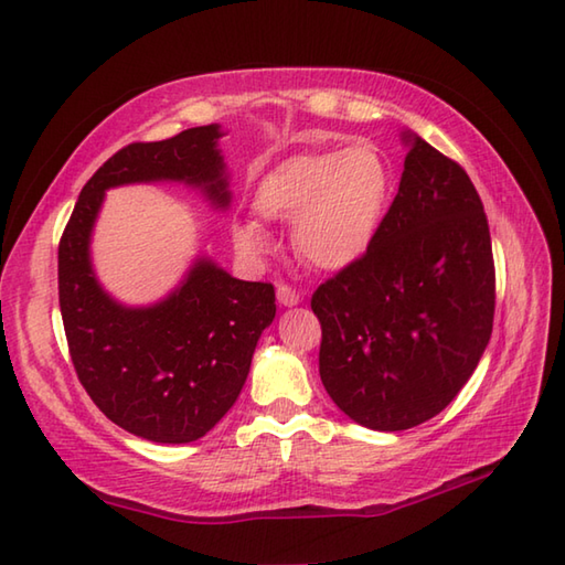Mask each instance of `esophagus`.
I'll return each instance as SVG.
<instances>
[{
    "label": "esophagus",
    "mask_w": 565,
    "mask_h": 565,
    "mask_svg": "<svg viewBox=\"0 0 565 565\" xmlns=\"http://www.w3.org/2000/svg\"><path fill=\"white\" fill-rule=\"evenodd\" d=\"M276 298H279V303L281 306H298L303 301V296L298 294L294 286H289V284H279L276 286Z\"/></svg>",
    "instance_id": "obj_1"
}]
</instances>
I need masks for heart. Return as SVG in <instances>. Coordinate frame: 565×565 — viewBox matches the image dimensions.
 I'll return each mask as SVG.
<instances>
[{
    "instance_id": "1",
    "label": "heart",
    "mask_w": 565,
    "mask_h": 565,
    "mask_svg": "<svg viewBox=\"0 0 565 565\" xmlns=\"http://www.w3.org/2000/svg\"><path fill=\"white\" fill-rule=\"evenodd\" d=\"M393 191L391 164L376 146L306 152L276 164L255 189V211L267 221L294 223V247L308 264L340 271L374 245ZM237 249L259 259L271 237L255 221L233 227Z\"/></svg>"
}]
</instances>
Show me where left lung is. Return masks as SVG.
<instances>
[{"mask_svg":"<svg viewBox=\"0 0 565 565\" xmlns=\"http://www.w3.org/2000/svg\"><path fill=\"white\" fill-rule=\"evenodd\" d=\"M398 194L374 245L318 286L320 379L340 411L379 431L439 415L493 332L495 264L481 196L461 164L405 130Z\"/></svg>","mask_w":565,"mask_h":565,"instance_id":"1","label":"left lung"}]
</instances>
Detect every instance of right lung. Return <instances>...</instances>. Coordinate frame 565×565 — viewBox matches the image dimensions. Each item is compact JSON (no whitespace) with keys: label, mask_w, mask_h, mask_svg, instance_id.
I'll return each mask as SVG.
<instances>
[{"label":"right lung","mask_w":565,"mask_h":565,"mask_svg":"<svg viewBox=\"0 0 565 565\" xmlns=\"http://www.w3.org/2000/svg\"><path fill=\"white\" fill-rule=\"evenodd\" d=\"M221 126L130 142L84 184L57 247V294L77 379L99 411L142 439L186 444L231 411L252 354L276 316L274 286L239 281L199 257L177 289L130 308L102 289L89 243L106 189L182 182L211 206H231Z\"/></svg>","instance_id":"1"}]
</instances>
